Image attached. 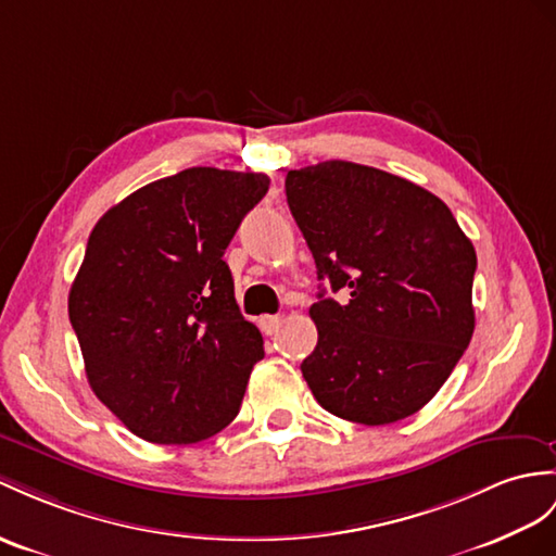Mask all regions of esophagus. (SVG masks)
Segmentation results:
<instances>
[{
	"label": "esophagus",
	"mask_w": 556,
	"mask_h": 556,
	"mask_svg": "<svg viewBox=\"0 0 556 556\" xmlns=\"http://www.w3.org/2000/svg\"><path fill=\"white\" fill-rule=\"evenodd\" d=\"M264 334H276L280 328H282V318L280 316H264L260 320Z\"/></svg>",
	"instance_id": "esophagus-1"
}]
</instances>
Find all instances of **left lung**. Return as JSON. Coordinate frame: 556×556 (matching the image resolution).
I'll return each mask as SVG.
<instances>
[{
  "mask_svg": "<svg viewBox=\"0 0 556 556\" xmlns=\"http://www.w3.org/2000/svg\"><path fill=\"white\" fill-rule=\"evenodd\" d=\"M286 195L314 254L318 328L302 363L325 410L391 425L437 396L473 334L477 252L453 212L408 179L356 162L290 169Z\"/></svg>",
  "mask_w": 556,
  "mask_h": 556,
  "instance_id": "8db88e82",
  "label": "left lung"
}]
</instances>
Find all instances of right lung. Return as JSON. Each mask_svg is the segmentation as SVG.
Masks as SVG:
<instances>
[{"label":"right lung","instance_id":"obj_1","mask_svg":"<svg viewBox=\"0 0 556 556\" xmlns=\"http://www.w3.org/2000/svg\"><path fill=\"white\" fill-rule=\"evenodd\" d=\"M268 176L191 167L108 210L67 296L93 394L162 445L233 422L264 340L242 318L224 262Z\"/></svg>","mask_w":556,"mask_h":556}]
</instances>
